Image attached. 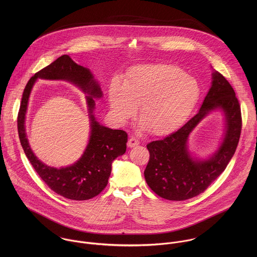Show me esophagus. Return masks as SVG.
Returning a JSON list of instances; mask_svg holds the SVG:
<instances>
[{
	"label": "esophagus",
	"instance_id": "1",
	"mask_svg": "<svg viewBox=\"0 0 257 257\" xmlns=\"http://www.w3.org/2000/svg\"><path fill=\"white\" fill-rule=\"evenodd\" d=\"M141 143H140V141L138 140V139H136V138H131L130 140H128V142H127V147H137V146H139Z\"/></svg>",
	"mask_w": 257,
	"mask_h": 257
}]
</instances>
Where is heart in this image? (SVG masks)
<instances>
[{
    "mask_svg": "<svg viewBox=\"0 0 257 257\" xmlns=\"http://www.w3.org/2000/svg\"><path fill=\"white\" fill-rule=\"evenodd\" d=\"M196 79L169 64H144L134 67L121 83L113 79L109 87V104L114 116L125 122L136 113L148 132L167 135L178 128L200 99Z\"/></svg>",
    "mask_w": 257,
    "mask_h": 257,
    "instance_id": "obj_1",
    "label": "heart"
}]
</instances>
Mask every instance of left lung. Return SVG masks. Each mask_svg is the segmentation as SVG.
Wrapping results in <instances>:
<instances>
[{
  "mask_svg": "<svg viewBox=\"0 0 257 257\" xmlns=\"http://www.w3.org/2000/svg\"><path fill=\"white\" fill-rule=\"evenodd\" d=\"M220 108L226 115V134L218 151L205 162L194 161L186 149L193 127L211 110ZM242 120L234 90L221 74L213 73L212 87L197 114L182 127L160 141L147 145L149 161L145 170L147 185L159 197L184 201L206 191L225 169L238 145Z\"/></svg>",
  "mask_w": 257,
  "mask_h": 257,
  "instance_id": "1",
  "label": "left lung"
}]
</instances>
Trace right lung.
<instances>
[{"label": "right lung", "mask_w": 257, "mask_h": 257, "mask_svg": "<svg viewBox=\"0 0 257 257\" xmlns=\"http://www.w3.org/2000/svg\"><path fill=\"white\" fill-rule=\"evenodd\" d=\"M37 77L69 80L89 95L86 96L91 121L89 144L82 157L71 167L57 170L43 165L37 159L28 145L24 119L29 94ZM102 95L101 88L90 70L75 63L69 55L58 57L35 74L24 90L18 114V132L21 145L42 181L64 198L84 201L99 195L108 184L111 162L125 152L127 134L121 130H111L100 124L93 114L94 98H101Z\"/></svg>", "instance_id": "right-lung-1"}]
</instances>
